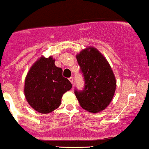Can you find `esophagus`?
Instances as JSON below:
<instances>
[{"instance_id":"34e87169","label":"esophagus","mask_w":149,"mask_h":149,"mask_svg":"<svg viewBox=\"0 0 149 149\" xmlns=\"http://www.w3.org/2000/svg\"><path fill=\"white\" fill-rule=\"evenodd\" d=\"M69 80L70 81V82H71L72 84H73V82H74V79H73L72 77H71L69 78Z\"/></svg>"}]
</instances>
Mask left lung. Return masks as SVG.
<instances>
[{"label": "left lung", "instance_id": "obj_1", "mask_svg": "<svg viewBox=\"0 0 149 149\" xmlns=\"http://www.w3.org/2000/svg\"><path fill=\"white\" fill-rule=\"evenodd\" d=\"M76 58L85 81L83 91H74L79 105L91 113L102 111L115 93L117 81L112 69L104 55L93 46L82 49Z\"/></svg>", "mask_w": 149, "mask_h": 149}]
</instances>
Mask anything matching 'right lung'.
<instances>
[{"mask_svg":"<svg viewBox=\"0 0 149 149\" xmlns=\"http://www.w3.org/2000/svg\"><path fill=\"white\" fill-rule=\"evenodd\" d=\"M62 72L52 56H41L32 64L25 77L24 93L33 109L45 114L58 108L62 95L72 87Z\"/></svg>","mask_w":149,"mask_h":149,"instance_id":"obj_1","label":"right lung"}]
</instances>
